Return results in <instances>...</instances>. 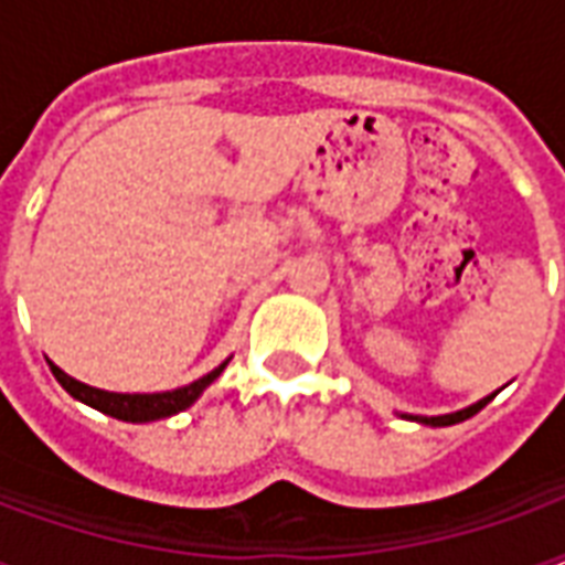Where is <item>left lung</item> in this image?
I'll list each match as a JSON object with an SVG mask.
<instances>
[{
    "label": "left lung",
    "instance_id": "8db88e82",
    "mask_svg": "<svg viewBox=\"0 0 565 565\" xmlns=\"http://www.w3.org/2000/svg\"><path fill=\"white\" fill-rule=\"evenodd\" d=\"M497 396V393H493ZM493 396H484V399H478L475 405H469V408H462V412H454V415H438V417H424V415H403L408 417V420H417V424H426V426H450V424H460V420H466V417L478 415L481 408H484Z\"/></svg>",
    "mask_w": 565,
    "mask_h": 565
}]
</instances>
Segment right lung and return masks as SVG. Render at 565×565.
I'll return each mask as SVG.
<instances>
[{
    "instance_id": "right-lung-1",
    "label": "right lung",
    "mask_w": 565,
    "mask_h": 565,
    "mask_svg": "<svg viewBox=\"0 0 565 565\" xmlns=\"http://www.w3.org/2000/svg\"><path fill=\"white\" fill-rule=\"evenodd\" d=\"M230 360H223L221 366L211 369L209 375H202L193 384H186V387H178V391H166V393H108L99 391V387H90V384H81L72 375H66L63 369L54 366V363H47L51 372H54V379L63 384V391L68 396H75L78 403L90 405L96 412H103V415H111L117 420H129V424H148V420H160V417H172L178 412H184L190 405L196 403L202 391L209 387L211 381L221 375L223 369H226Z\"/></svg>"
}]
</instances>
